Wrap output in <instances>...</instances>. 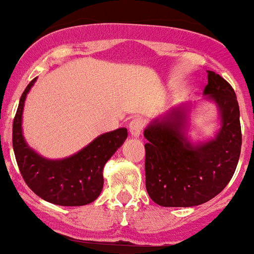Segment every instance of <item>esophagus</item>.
Masks as SVG:
<instances>
[{
    "label": "esophagus",
    "mask_w": 254,
    "mask_h": 254,
    "mask_svg": "<svg viewBox=\"0 0 254 254\" xmlns=\"http://www.w3.org/2000/svg\"><path fill=\"white\" fill-rule=\"evenodd\" d=\"M143 127H145V122H143V119H141V118H135V119H132L129 123V131L131 134V136H140Z\"/></svg>",
    "instance_id": "esophagus-1"
}]
</instances>
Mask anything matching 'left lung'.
Wrapping results in <instances>:
<instances>
[{"label":"left lung","mask_w":254,"mask_h":254,"mask_svg":"<svg viewBox=\"0 0 254 254\" xmlns=\"http://www.w3.org/2000/svg\"><path fill=\"white\" fill-rule=\"evenodd\" d=\"M204 99L219 113L214 137L193 142L188 137L191 104L172 107L143 130L146 190L156 204L190 207L206 203L229 184L241 153L240 108L234 88L207 71Z\"/></svg>","instance_id":"1"}]
</instances>
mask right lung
I'll return each instance as SVG.
<instances>
[{
  "mask_svg": "<svg viewBox=\"0 0 254 254\" xmlns=\"http://www.w3.org/2000/svg\"><path fill=\"white\" fill-rule=\"evenodd\" d=\"M35 81L23 92L13 120L12 141L18 167L27 186L45 201L61 206L87 205L101 194L104 165L127 140V127L99 135L68 157L51 160L39 155L25 141L22 127L25 98Z\"/></svg>",
  "mask_w": 254,
  "mask_h": 254,
  "instance_id": "right-lung-1",
  "label": "right lung"
}]
</instances>
